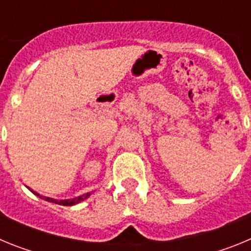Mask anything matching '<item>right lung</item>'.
Listing matches in <instances>:
<instances>
[{
	"label": "right lung",
	"instance_id": "1",
	"mask_svg": "<svg viewBox=\"0 0 251 251\" xmlns=\"http://www.w3.org/2000/svg\"><path fill=\"white\" fill-rule=\"evenodd\" d=\"M31 192H34L35 195H37V196L41 197V199H44V200L49 201V202H54V203H57V205H63V206H73V205H76V203H79V202H81V201L86 200V199H88V197L90 196V194H92V192H88V194L81 195V196L75 197V199H69V200H56V199H51V197L40 196L39 194H36V192L32 191V190H31Z\"/></svg>",
	"mask_w": 251,
	"mask_h": 251
}]
</instances>
